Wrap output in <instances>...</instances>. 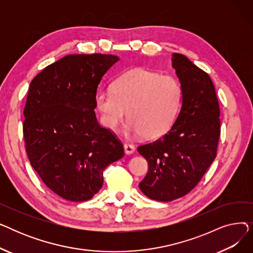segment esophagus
Listing matches in <instances>:
<instances>
[{
    "instance_id": "34e87169",
    "label": "esophagus",
    "mask_w": 253,
    "mask_h": 253,
    "mask_svg": "<svg viewBox=\"0 0 253 253\" xmlns=\"http://www.w3.org/2000/svg\"><path fill=\"white\" fill-rule=\"evenodd\" d=\"M124 150H125V153L127 155H131L133 154L135 152V147L133 144H130V143H125L124 144Z\"/></svg>"
}]
</instances>
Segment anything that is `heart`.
<instances>
[{"instance_id": "1", "label": "heart", "mask_w": 253, "mask_h": 253, "mask_svg": "<svg viewBox=\"0 0 253 253\" xmlns=\"http://www.w3.org/2000/svg\"><path fill=\"white\" fill-rule=\"evenodd\" d=\"M112 91L99 90L95 106L102 125L115 130L127 117L126 131L156 138L165 134L173 125L182 98V89L172 76L142 68L132 69L119 76Z\"/></svg>"}]
</instances>
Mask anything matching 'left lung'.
Segmentation results:
<instances>
[{"label": "left lung", "mask_w": 253, "mask_h": 253, "mask_svg": "<svg viewBox=\"0 0 253 253\" xmlns=\"http://www.w3.org/2000/svg\"><path fill=\"white\" fill-rule=\"evenodd\" d=\"M171 60L182 89L178 116L165 135L137 149L149 164L139 189L161 202L196 187L216 157L220 134L219 105L209 75L179 53Z\"/></svg>", "instance_id": "1"}]
</instances>
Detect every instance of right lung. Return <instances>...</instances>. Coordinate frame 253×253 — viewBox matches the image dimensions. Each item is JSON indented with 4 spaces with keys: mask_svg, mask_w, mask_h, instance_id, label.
<instances>
[{
    "mask_svg": "<svg viewBox=\"0 0 253 253\" xmlns=\"http://www.w3.org/2000/svg\"><path fill=\"white\" fill-rule=\"evenodd\" d=\"M117 55L70 54L31 82L23 136L31 165L47 187L68 201H87L101 189L103 171L124 149L94 113L102 77Z\"/></svg>",
    "mask_w": 253,
    "mask_h": 253,
    "instance_id": "right-lung-1",
    "label": "right lung"
}]
</instances>
